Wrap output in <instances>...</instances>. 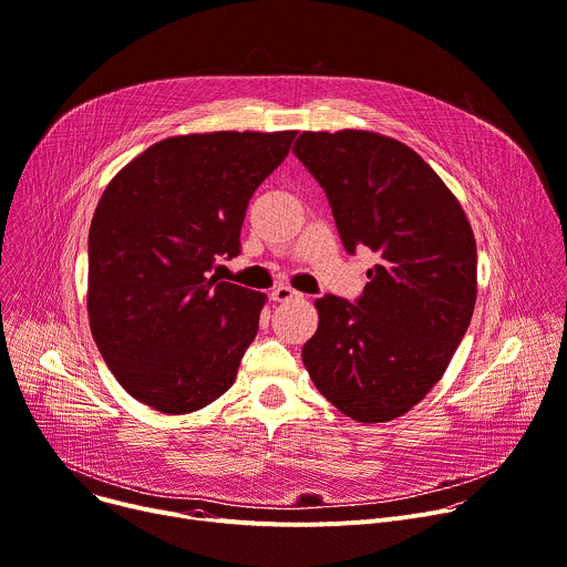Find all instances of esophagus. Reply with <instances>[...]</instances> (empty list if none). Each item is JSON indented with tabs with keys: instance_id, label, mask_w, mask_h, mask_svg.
Returning a JSON list of instances; mask_svg holds the SVG:
<instances>
[{
	"instance_id": "esophagus-1",
	"label": "esophagus",
	"mask_w": 567,
	"mask_h": 567,
	"mask_svg": "<svg viewBox=\"0 0 567 567\" xmlns=\"http://www.w3.org/2000/svg\"><path fill=\"white\" fill-rule=\"evenodd\" d=\"M271 298H274L276 302H289V300L302 298V293H298L296 289H291V287H287V285H278V287L271 291Z\"/></svg>"
}]
</instances>
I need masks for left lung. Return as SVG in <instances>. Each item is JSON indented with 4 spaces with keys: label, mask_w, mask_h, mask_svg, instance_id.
<instances>
[{
    "label": "left lung",
    "mask_w": 567,
    "mask_h": 567,
    "mask_svg": "<svg viewBox=\"0 0 567 567\" xmlns=\"http://www.w3.org/2000/svg\"><path fill=\"white\" fill-rule=\"evenodd\" d=\"M293 154L326 190L348 254L379 265L357 305L313 302L302 363L361 424L406 415L444 377L473 316L477 251L466 213L426 161L379 132H302Z\"/></svg>",
    "instance_id": "1"
}]
</instances>
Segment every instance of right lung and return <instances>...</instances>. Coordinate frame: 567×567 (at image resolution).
I'll list each match as a JSON object with an SVG mask.
<instances>
[{
  "label": "right lung",
  "mask_w": 567,
  "mask_h": 567,
  "mask_svg": "<svg viewBox=\"0 0 567 567\" xmlns=\"http://www.w3.org/2000/svg\"><path fill=\"white\" fill-rule=\"evenodd\" d=\"M298 132H204L150 145L107 184L90 226L87 313L116 381L168 415L235 381L267 296L208 276L239 256L249 199Z\"/></svg>",
  "instance_id": "1"
}]
</instances>
